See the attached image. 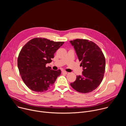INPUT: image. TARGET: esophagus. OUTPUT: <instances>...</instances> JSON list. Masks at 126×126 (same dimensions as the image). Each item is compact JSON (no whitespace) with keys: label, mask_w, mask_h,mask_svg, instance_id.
Returning <instances> with one entry per match:
<instances>
[{"label":"esophagus","mask_w":126,"mask_h":126,"mask_svg":"<svg viewBox=\"0 0 126 126\" xmlns=\"http://www.w3.org/2000/svg\"><path fill=\"white\" fill-rule=\"evenodd\" d=\"M62 73L65 74H69V72H68L64 71H62Z\"/></svg>","instance_id":"34e87169"}]
</instances>
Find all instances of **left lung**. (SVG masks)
<instances>
[{"label": "left lung", "mask_w": 126, "mask_h": 126, "mask_svg": "<svg viewBox=\"0 0 126 126\" xmlns=\"http://www.w3.org/2000/svg\"><path fill=\"white\" fill-rule=\"evenodd\" d=\"M74 46L80 65L83 68L82 75L70 85L76 91L88 93L95 90L102 82L105 71V58L100 47L87 39H76L70 41Z\"/></svg>", "instance_id": "8db88e82"}]
</instances>
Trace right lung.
<instances>
[{
    "instance_id": "1",
    "label": "right lung",
    "mask_w": 126,
    "mask_h": 126,
    "mask_svg": "<svg viewBox=\"0 0 126 126\" xmlns=\"http://www.w3.org/2000/svg\"><path fill=\"white\" fill-rule=\"evenodd\" d=\"M64 43L34 38L22 47L17 65L22 80L31 90L45 92L53 86L61 70H53L46 64L52 62L54 53Z\"/></svg>"
}]
</instances>
